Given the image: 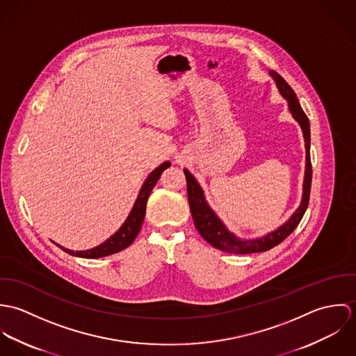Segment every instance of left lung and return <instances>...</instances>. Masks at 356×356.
<instances>
[{"instance_id": "obj_1", "label": "left lung", "mask_w": 356, "mask_h": 356, "mask_svg": "<svg viewBox=\"0 0 356 356\" xmlns=\"http://www.w3.org/2000/svg\"><path fill=\"white\" fill-rule=\"evenodd\" d=\"M268 75L274 79L278 92L281 96L288 102L289 112L292 113L293 119L300 124L303 131L305 147V181H303V195L302 202L296 211L289 216L286 222H284L280 227L275 230L266 233L264 236L256 237V238H240L233 232H230L226 225L220 220V218L216 215V212L209 207V204L205 199L203 188L197 182V179L193 177V174L184 168L186 182H188V200L191 205L192 216L196 225L197 232L203 236L204 240L209 243L212 247L229 252V254H254V252H264L267 250H271L273 247L282 243L300 223L303 215H305L308 200H309V191H311V178H312V170H311V159H309V122L308 118L302 109V105L296 97V93L293 89L286 83V81L277 74L275 71L270 70Z\"/></svg>"}]
</instances>
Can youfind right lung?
I'll return each mask as SVG.
<instances>
[{
    "mask_svg": "<svg viewBox=\"0 0 356 356\" xmlns=\"http://www.w3.org/2000/svg\"><path fill=\"white\" fill-rule=\"evenodd\" d=\"M170 165H171L170 161H164L159 167H156L152 172L148 175V178L144 181V184L141 186V191L137 196L136 203L133 205L129 216L123 222V225L119 227V230L116 233H113L109 238H106L100 245H97L92 250H86V251H71V250L64 248V247H61L56 243L54 244L67 254L78 256V257H85V259H96V257H104V256H108V254H116V252L123 251L129 245H131L133 241L136 240V237L138 236L140 230H141V226H143V222H144V218H145V211H147V202L149 199L153 186L159 181L161 172L165 168H168Z\"/></svg>",
    "mask_w": 356,
    "mask_h": 356,
    "instance_id": "obj_1",
    "label": "right lung"
}]
</instances>
